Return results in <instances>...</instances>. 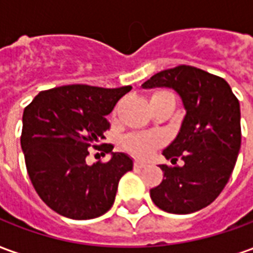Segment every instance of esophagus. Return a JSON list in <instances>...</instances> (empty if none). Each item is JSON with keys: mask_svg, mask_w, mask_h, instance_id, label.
Instances as JSON below:
<instances>
[{"mask_svg": "<svg viewBox=\"0 0 253 253\" xmlns=\"http://www.w3.org/2000/svg\"><path fill=\"white\" fill-rule=\"evenodd\" d=\"M134 167H135V168H145V167H148V163H143V161H135V163H134Z\"/></svg>", "mask_w": 253, "mask_h": 253, "instance_id": "1", "label": "esophagus"}]
</instances>
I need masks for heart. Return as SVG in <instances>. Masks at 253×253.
Returning <instances> with one entry per match:
<instances>
[{"instance_id":"heart-1","label":"heart","mask_w":253,"mask_h":253,"mask_svg":"<svg viewBox=\"0 0 253 253\" xmlns=\"http://www.w3.org/2000/svg\"><path fill=\"white\" fill-rule=\"evenodd\" d=\"M164 93H167V92H159V93L153 94V97H157V96H161ZM161 142H163V139H161L160 135H154V134H132V135H128L126 138L125 146L131 153L141 156V157H146Z\"/></svg>"}]
</instances>
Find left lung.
Here are the masks:
<instances>
[{
  "label": "left lung",
  "instance_id": "obj_1",
  "mask_svg": "<svg viewBox=\"0 0 253 253\" xmlns=\"http://www.w3.org/2000/svg\"><path fill=\"white\" fill-rule=\"evenodd\" d=\"M142 88L173 89L186 110L179 134L163 152L172 164L179 157L184 164L160 165L164 179L150 190L152 201L172 214L209 206L226 186L239 156V100L223 78L186 65L154 74Z\"/></svg>",
  "mask_w": 253,
  "mask_h": 253
}]
</instances>
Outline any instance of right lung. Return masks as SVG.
Listing matches in <instances>:
<instances>
[{
  "mask_svg": "<svg viewBox=\"0 0 253 253\" xmlns=\"http://www.w3.org/2000/svg\"><path fill=\"white\" fill-rule=\"evenodd\" d=\"M131 86L65 85L36 94L23 114L21 149L31 183L51 210L72 219H92L110 210L121 177L132 169L126 153L86 164L110 123L107 115Z\"/></svg>",
  "mask_w": 253,
  "mask_h": 253,
  "instance_id": "1",
  "label": "right lung"
}]
</instances>
